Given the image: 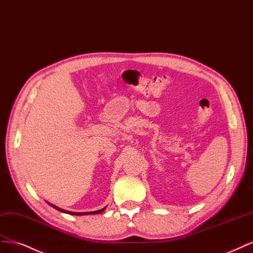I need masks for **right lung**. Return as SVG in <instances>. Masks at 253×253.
I'll return each mask as SVG.
<instances>
[{
  "label": "right lung",
  "instance_id": "1",
  "mask_svg": "<svg viewBox=\"0 0 253 253\" xmlns=\"http://www.w3.org/2000/svg\"><path fill=\"white\" fill-rule=\"evenodd\" d=\"M50 206H52L53 208H55V210H57L58 211L60 212H65V213H69V214H74V215H84V214H97V213H101L104 210H106V207L102 208V210L100 211H90V212H73V211H65V210H62V208H59L53 204H50L48 203Z\"/></svg>",
  "mask_w": 253,
  "mask_h": 253
}]
</instances>
